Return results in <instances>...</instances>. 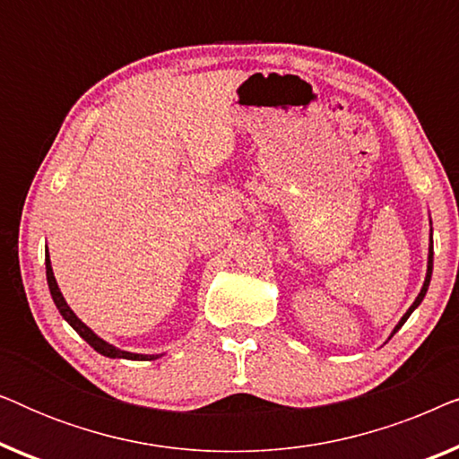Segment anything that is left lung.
Wrapping results in <instances>:
<instances>
[{
	"instance_id": "left-lung-1",
	"label": "left lung",
	"mask_w": 459,
	"mask_h": 459,
	"mask_svg": "<svg viewBox=\"0 0 459 459\" xmlns=\"http://www.w3.org/2000/svg\"><path fill=\"white\" fill-rule=\"evenodd\" d=\"M432 225V223H430ZM430 278H432V228H430V247H429V265H426V278H424V284H422V290H420V294H418V297H416V300H413V303H411V307H410V309H407L405 311V316L403 317H401L399 319V324L397 325H394V330H393V334H394V332H397L399 328H401V325H403L405 322H407V317H410L411 316V313H413V309H418V305L420 303H422V300H424V297H426V290H429V286H430ZM391 334V336H393ZM391 336H388V338H391Z\"/></svg>"
}]
</instances>
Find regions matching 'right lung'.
Wrapping results in <instances>:
<instances>
[{"label": "right lung", "instance_id": "right-lung-1", "mask_svg": "<svg viewBox=\"0 0 459 459\" xmlns=\"http://www.w3.org/2000/svg\"><path fill=\"white\" fill-rule=\"evenodd\" d=\"M46 275H48V286H49V294H52L56 307H58L60 316L66 319L68 324H71V328L77 332V334L83 338V341L90 344L98 351L100 355L104 357H110V359H131V361H152V359H159L162 355H140V353H129V351H121L117 347H112L110 342H106L104 338H100L96 332L91 328H87V325L81 322V319L74 316V311L68 307V303L62 297L60 288H58V281L54 278V272H52V263H49V253H46Z\"/></svg>", "mask_w": 459, "mask_h": 459}]
</instances>
